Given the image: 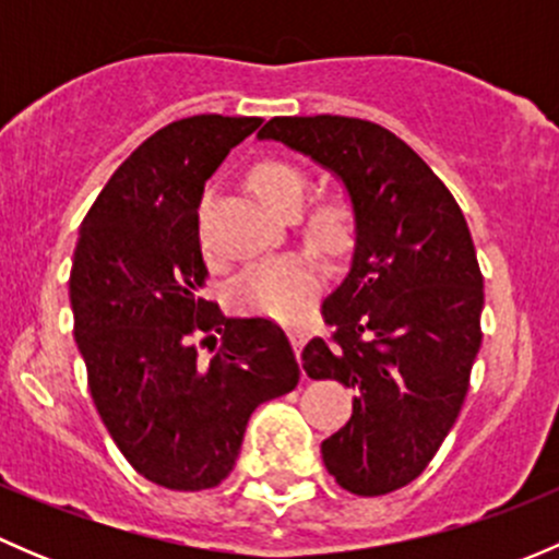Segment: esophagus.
<instances>
[{"mask_svg":"<svg viewBox=\"0 0 559 559\" xmlns=\"http://www.w3.org/2000/svg\"><path fill=\"white\" fill-rule=\"evenodd\" d=\"M286 332H289V341H292V346H295V352L300 354L302 346H306L308 335H311V330H308L306 324H292Z\"/></svg>","mask_w":559,"mask_h":559,"instance_id":"obj_1","label":"esophagus"}]
</instances>
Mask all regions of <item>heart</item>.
Listing matches in <instances>:
<instances>
[{
	"instance_id": "obj_1",
	"label": "heart",
	"mask_w": 559,
	"mask_h": 559,
	"mask_svg": "<svg viewBox=\"0 0 559 559\" xmlns=\"http://www.w3.org/2000/svg\"><path fill=\"white\" fill-rule=\"evenodd\" d=\"M246 180L259 202L275 213H295L308 189V178L300 167L273 156L251 165ZM348 233H352V205L346 197H316L306 213L308 238L335 251L346 243ZM316 289H319V270L311 259L302 253H284L246 267L233 284V297L246 311L267 313L275 319H300L311 308Z\"/></svg>"
}]
</instances>
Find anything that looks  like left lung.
<instances>
[{
	"instance_id": "left-lung-1",
	"label": "left lung",
	"mask_w": 559,
	"mask_h": 559,
	"mask_svg": "<svg viewBox=\"0 0 559 559\" xmlns=\"http://www.w3.org/2000/svg\"><path fill=\"white\" fill-rule=\"evenodd\" d=\"M259 138L348 191L352 267L321 306L332 332L302 348V370L354 389L352 419L321 443L330 476L362 498L394 492L430 465L471 384L484 308L471 229L443 180L379 123L275 116Z\"/></svg>"
}]
</instances>
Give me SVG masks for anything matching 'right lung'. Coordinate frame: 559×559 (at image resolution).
<instances>
[{"label": "right lung", "mask_w": 559, "mask_h": 559, "mask_svg": "<svg viewBox=\"0 0 559 559\" xmlns=\"http://www.w3.org/2000/svg\"><path fill=\"white\" fill-rule=\"evenodd\" d=\"M259 123L207 112L151 134L99 191L72 259L75 341L99 419L140 476L178 492L218 487L257 405L300 381L275 321L229 319L202 297L205 180Z\"/></svg>", "instance_id": "right-lung-1"}]
</instances>
